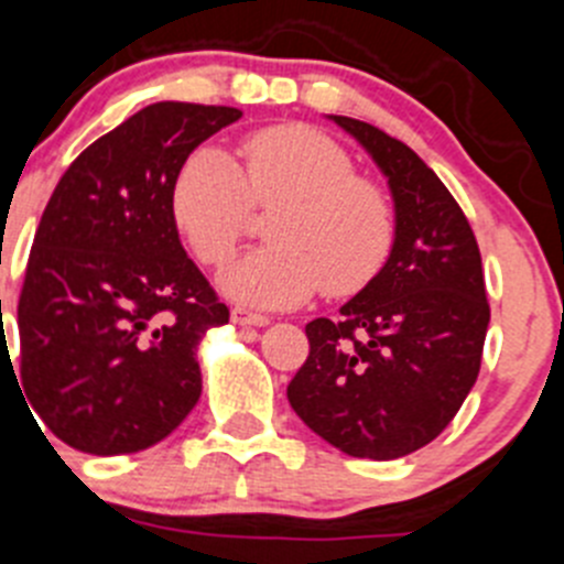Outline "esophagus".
<instances>
[{
    "label": "esophagus",
    "mask_w": 564,
    "mask_h": 564,
    "mask_svg": "<svg viewBox=\"0 0 564 564\" xmlns=\"http://www.w3.org/2000/svg\"><path fill=\"white\" fill-rule=\"evenodd\" d=\"M230 323L250 325V328H264V325H270V317H264V314L245 312V308H234V312H230Z\"/></svg>",
    "instance_id": "1"
}]
</instances>
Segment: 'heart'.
I'll return each mask as SVG.
<instances>
[{
    "instance_id": "b5f03b06",
    "label": "heart",
    "mask_w": 564,
    "mask_h": 564,
    "mask_svg": "<svg viewBox=\"0 0 564 564\" xmlns=\"http://www.w3.org/2000/svg\"><path fill=\"white\" fill-rule=\"evenodd\" d=\"M245 175L217 144H203L172 181V217L208 267L239 247L252 205H283L272 247L250 252L219 289L252 308L303 306L317 292L356 294L378 278L394 245V205L378 183L356 175L354 158L306 124H278L241 144Z\"/></svg>"
}]
</instances>
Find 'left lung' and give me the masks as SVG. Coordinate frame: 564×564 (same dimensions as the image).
<instances>
[{"label":"left lung","mask_w":564,"mask_h":564,"mask_svg":"<svg viewBox=\"0 0 564 564\" xmlns=\"http://www.w3.org/2000/svg\"><path fill=\"white\" fill-rule=\"evenodd\" d=\"M328 119L387 177L394 245L339 319L306 325L312 350L286 394L341 454L401 459L445 431L478 378L489 328L481 252L454 194L417 152L350 116Z\"/></svg>","instance_id":"left-lung-1"}]
</instances>
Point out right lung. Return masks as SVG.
Segmentation results:
<instances>
[{
  "instance_id": "right-lung-1",
  "label": "right lung",
  "mask_w": 564,
  "mask_h": 564,
  "mask_svg": "<svg viewBox=\"0 0 564 564\" xmlns=\"http://www.w3.org/2000/svg\"><path fill=\"white\" fill-rule=\"evenodd\" d=\"M239 119L225 105H147L86 147L46 203L19 297L21 387L83 454L150 448L197 406V347L230 314L183 250L172 181Z\"/></svg>"
}]
</instances>
